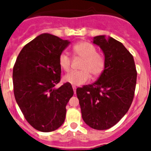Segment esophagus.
<instances>
[{"label":"esophagus","mask_w":151,"mask_h":151,"mask_svg":"<svg viewBox=\"0 0 151 151\" xmlns=\"http://www.w3.org/2000/svg\"><path fill=\"white\" fill-rule=\"evenodd\" d=\"M73 91H74V94H76V87L75 85H73Z\"/></svg>","instance_id":"esophagus-1"}]
</instances>
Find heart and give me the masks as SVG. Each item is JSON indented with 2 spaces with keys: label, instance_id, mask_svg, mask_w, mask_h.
Returning a JSON list of instances; mask_svg holds the SVG:
<instances>
[{
  "label": "heart",
  "instance_id": "b5f03b06",
  "mask_svg": "<svg viewBox=\"0 0 151 151\" xmlns=\"http://www.w3.org/2000/svg\"><path fill=\"white\" fill-rule=\"evenodd\" d=\"M73 53L82 58L80 70L71 71L65 75L64 82L73 85H81L89 81L91 74L94 77L99 76L105 66L104 58L97 53L94 46L88 42L82 41L73 46ZM59 65L64 71H69L71 66V59L65 52L61 53L58 59Z\"/></svg>",
  "mask_w": 151,
  "mask_h": 151
}]
</instances>
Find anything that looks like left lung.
<instances>
[{
  "instance_id": "obj_1",
  "label": "left lung",
  "mask_w": 151,
  "mask_h": 151,
  "mask_svg": "<svg viewBox=\"0 0 151 151\" xmlns=\"http://www.w3.org/2000/svg\"><path fill=\"white\" fill-rule=\"evenodd\" d=\"M93 44L104 54L105 66L94 83L76 89L82 116L97 130L113 127L128 112L133 101L137 71L134 58L121 42L105 35L94 37Z\"/></svg>"
}]
</instances>
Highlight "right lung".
<instances>
[{
    "instance_id": "right-lung-1",
    "label": "right lung",
    "mask_w": 151,
    "mask_h": 151,
    "mask_svg": "<svg viewBox=\"0 0 151 151\" xmlns=\"http://www.w3.org/2000/svg\"><path fill=\"white\" fill-rule=\"evenodd\" d=\"M70 44L44 33L25 45L13 66L14 96L24 116L33 128L49 132L65 121L66 106L73 95L71 84L58 88L60 81V54Z\"/></svg>"
}]
</instances>
